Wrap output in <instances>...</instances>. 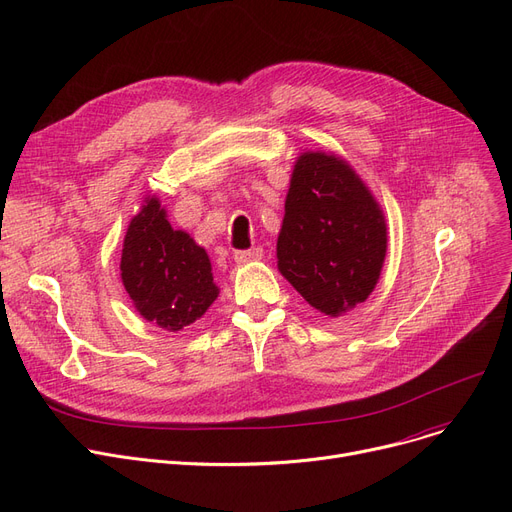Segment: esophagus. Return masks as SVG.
Instances as JSON below:
<instances>
[{"mask_svg":"<svg viewBox=\"0 0 512 512\" xmlns=\"http://www.w3.org/2000/svg\"><path fill=\"white\" fill-rule=\"evenodd\" d=\"M261 255H263V249L253 247V249H247V251H236L234 253V261L236 263H249V261L261 259Z\"/></svg>","mask_w":512,"mask_h":512,"instance_id":"obj_1","label":"esophagus"}]
</instances>
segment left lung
I'll use <instances>...</instances> for the list:
<instances>
[{
    "label": "left lung",
    "mask_w": 512,
    "mask_h": 512,
    "mask_svg": "<svg viewBox=\"0 0 512 512\" xmlns=\"http://www.w3.org/2000/svg\"><path fill=\"white\" fill-rule=\"evenodd\" d=\"M386 220L344 159L307 151L294 164L278 236V270L317 311L363 303L386 259Z\"/></svg>",
    "instance_id": "1"
}]
</instances>
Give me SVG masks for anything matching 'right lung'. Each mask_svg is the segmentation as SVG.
<instances>
[{
  "label": "right lung",
  "mask_w": 512,
  "mask_h": 512,
  "mask_svg": "<svg viewBox=\"0 0 512 512\" xmlns=\"http://www.w3.org/2000/svg\"><path fill=\"white\" fill-rule=\"evenodd\" d=\"M120 272L134 309L168 332L191 326L220 294L205 249L170 226L157 197L128 224Z\"/></svg>",
  "instance_id": "add662e5"
}]
</instances>
